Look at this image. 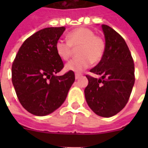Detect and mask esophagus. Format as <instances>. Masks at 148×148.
<instances>
[{
	"label": "esophagus",
	"mask_w": 148,
	"mask_h": 148,
	"mask_svg": "<svg viewBox=\"0 0 148 148\" xmlns=\"http://www.w3.org/2000/svg\"><path fill=\"white\" fill-rule=\"evenodd\" d=\"M81 77V74H75V79H79Z\"/></svg>",
	"instance_id": "34e87169"
}]
</instances>
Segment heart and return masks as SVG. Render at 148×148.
<instances>
[{
	"instance_id": "1",
	"label": "heart",
	"mask_w": 148,
	"mask_h": 148,
	"mask_svg": "<svg viewBox=\"0 0 148 148\" xmlns=\"http://www.w3.org/2000/svg\"><path fill=\"white\" fill-rule=\"evenodd\" d=\"M67 41L58 40L55 45L57 54L62 60H68L74 49H77L78 58L66 64L65 70L77 73L83 71L92 63L102 59L106 49L105 41L101 36L95 35L94 31L88 27H78L67 34Z\"/></svg>"
}]
</instances>
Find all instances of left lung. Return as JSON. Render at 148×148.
I'll return each mask as SVG.
<instances>
[{
  "label": "left lung",
  "instance_id": "8db88e82",
  "mask_svg": "<svg viewBox=\"0 0 148 148\" xmlns=\"http://www.w3.org/2000/svg\"><path fill=\"white\" fill-rule=\"evenodd\" d=\"M106 49L104 55L90 71L101 75H86V101L96 114L110 117L120 112L127 103L134 84V64L125 40L110 27L102 24Z\"/></svg>",
  "mask_w": 148,
  "mask_h": 148
}]
</instances>
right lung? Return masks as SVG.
I'll use <instances>...</instances> for the list:
<instances>
[{
	"label": "right lung",
	"instance_id": "add662e5",
	"mask_svg": "<svg viewBox=\"0 0 148 148\" xmlns=\"http://www.w3.org/2000/svg\"><path fill=\"white\" fill-rule=\"evenodd\" d=\"M64 27H47L25 40L12 64V83L23 108L45 116L62 105L75 80L74 71L56 76L64 67L55 45Z\"/></svg>",
	"mask_w": 148,
	"mask_h": 148
}]
</instances>
